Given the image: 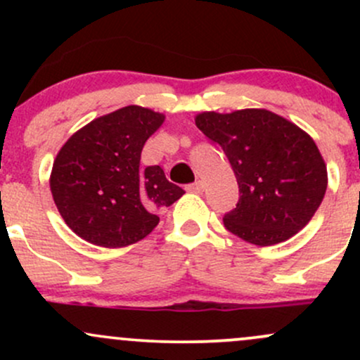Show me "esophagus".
Segmentation results:
<instances>
[{"label": "esophagus", "mask_w": 360, "mask_h": 360, "mask_svg": "<svg viewBox=\"0 0 360 360\" xmlns=\"http://www.w3.org/2000/svg\"><path fill=\"white\" fill-rule=\"evenodd\" d=\"M186 189H188L189 193H201L203 191V183H201V181H196V183L189 184Z\"/></svg>", "instance_id": "obj_1"}]
</instances>
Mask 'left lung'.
<instances>
[{
  "instance_id": "1",
  "label": "left lung",
  "mask_w": 360,
  "mask_h": 360,
  "mask_svg": "<svg viewBox=\"0 0 360 360\" xmlns=\"http://www.w3.org/2000/svg\"><path fill=\"white\" fill-rule=\"evenodd\" d=\"M194 122L223 148L237 177L240 200L223 218L229 232L267 247L308 225L323 200L328 174L307 131L264 108L203 111Z\"/></svg>"
}]
</instances>
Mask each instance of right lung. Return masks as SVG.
<instances>
[{"instance_id":"1","label":"right lung","mask_w":360,"mask_h":360,"mask_svg":"<svg viewBox=\"0 0 360 360\" xmlns=\"http://www.w3.org/2000/svg\"><path fill=\"white\" fill-rule=\"evenodd\" d=\"M164 120L130 105L94 118L60 147L49 183L65 225L82 240L131 245L155 229L157 210L183 196L159 166L140 169L142 148Z\"/></svg>"}]
</instances>
